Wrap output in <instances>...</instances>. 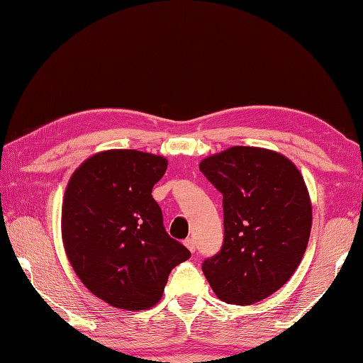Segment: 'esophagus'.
Masks as SVG:
<instances>
[{
    "label": "esophagus",
    "instance_id": "esophagus-1",
    "mask_svg": "<svg viewBox=\"0 0 363 363\" xmlns=\"http://www.w3.org/2000/svg\"><path fill=\"white\" fill-rule=\"evenodd\" d=\"M184 245H186V247L189 248L190 253H195L196 245H195V240H194V238H186V240H184Z\"/></svg>",
    "mask_w": 363,
    "mask_h": 363
}]
</instances>
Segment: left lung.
Returning a JSON list of instances; mask_svg holds the SVG:
<instances>
[{
    "instance_id": "obj_1",
    "label": "left lung",
    "mask_w": 363,
    "mask_h": 363,
    "mask_svg": "<svg viewBox=\"0 0 363 363\" xmlns=\"http://www.w3.org/2000/svg\"><path fill=\"white\" fill-rule=\"evenodd\" d=\"M223 194L224 243L203 274L227 304L259 303L290 280L309 242L312 205L291 160L261 147L235 145L200 162Z\"/></svg>"
}]
</instances>
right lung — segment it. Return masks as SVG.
I'll return each instance as SVG.
<instances>
[{"label": "right lung", "mask_w": 363, "mask_h": 363, "mask_svg": "<svg viewBox=\"0 0 363 363\" xmlns=\"http://www.w3.org/2000/svg\"><path fill=\"white\" fill-rule=\"evenodd\" d=\"M167 167V158L153 153L104 150L84 160L67 184V257L83 285L118 309L155 306L171 270L190 257L164 230L152 196Z\"/></svg>", "instance_id": "right-lung-1"}]
</instances>
